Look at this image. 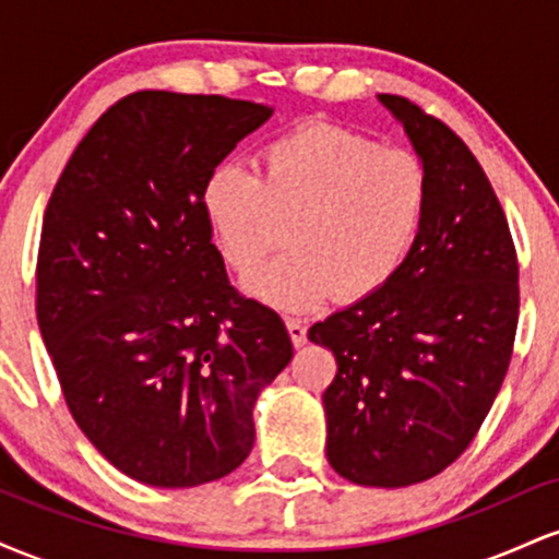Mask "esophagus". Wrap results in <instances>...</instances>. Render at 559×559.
Segmentation results:
<instances>
[{
  "instance_id": "1",
  "label": "esophagus",
  "mask_w": 559,
  "mask_h": 559,
  "mask_svg": "<svg viewBox=\"0 0 559 559\" xmlns=\"http://www.w3.org/2000/svg\"><path fill=\"white\" fill-rule=\"evenodd\" d=\"M286 329H288V336H292V344L294 346H305L307 344V325L301 323V320L288 318L286 320Z\"/></svg>"
}]
</instances>
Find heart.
Returning a JSON list of instances; mask_svg holds the SVG:
<instances>
[{
  "mask_svg": "<svg viewBox=\"0 0 559 559\" xmlns=\"http://www.w3.org/2000/svg\"><path fill=\"white\" fill-rule=\"evenodd\" d=\"M428 204L426 168L413 152L378 150L346 128L312 123L275 139L260 173L221 163L202 210L223 260L252 273L288 223L292 252L243 281L254 299L312 310L333 292L362 299L402 267Z\"/></svg>",
  "mask_w": 559,
  "mask_h": 559,
  "instance_id": "heart-1",
  "label": "heart"
}]
</instances>
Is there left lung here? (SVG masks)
<instances>
[{
    "instance_id": "1",
    "label": "left lung",
    "mask_w": 559,
    "mask_h": 559,
    "mask_svg": "<svg viewBox=\"0 0 559 559\" xmlns=\"http://www.w3.org/2000/svg\"><path fill=\"white\" fill-rule=\"evenodd\" d=\"M378 102L426 168L407 260L381 288L310 329L333 352L325 457L352 484L400 489L452 465L489 415L518 329V258L478 159L402 96Z\"/></svg>"
}]
</instances>
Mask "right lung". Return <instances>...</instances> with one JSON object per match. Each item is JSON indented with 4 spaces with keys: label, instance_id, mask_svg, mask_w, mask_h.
<instances>
[{
    "label": "right lung",
    "instance_id": "right-lung-1",
    "mask_svg": "<svg viewBox=\"0 0 559 559\" xmlns=\"http://www.w3.org/2000/svg\"><path fill=\"white\" fill-rule=\"evenodd\" d=\"M271 115L228 96H126L75 146L44 213V346L81 431L139 484L236 471L260 391L294 357L278 312L228 284L202 210L210 173Z\"/></svg>",
    "mask_w": 559,
    "mask_h": 559
}]
</instances>
